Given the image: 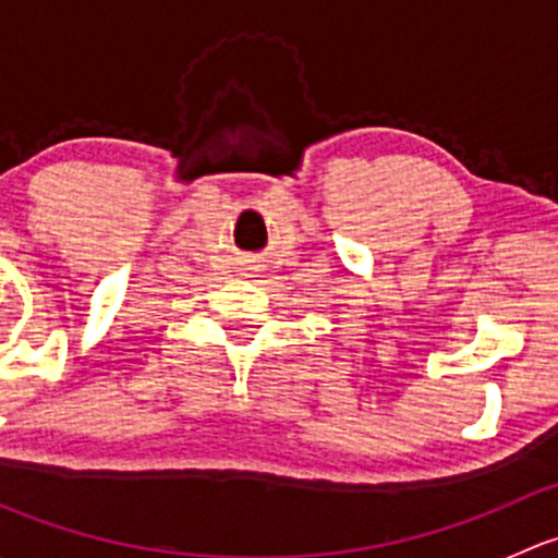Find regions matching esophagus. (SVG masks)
Instances as JSON below:
<instances>
[{
  "instance_id": "esophagus-1",
  "label": "esophagus",
  "mask_w": 558,
  "mask_h": 558,
  "mask_svg": "<svg viewBox=\"0 0 558 558\" xmlns=\"http://www.w3.org/2000/svg\"><path fill=\"white\" fill-rule=\"evenodd\" d=\"M258 267H262V264H258L256 258H245L243 275H247V278H253V272H258Z\"/></svg>"
}]
</instances>
